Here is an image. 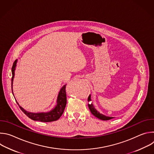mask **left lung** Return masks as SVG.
Segmentation results:
<instances>
[{"label": "left lung", "instance_id": "left-lung-1", "mask_svg": "<svg viewBox=\"0 0 154 154\" xmlns=\"http://www.w3.org/2000/svg\"><path fill=\"white\" fill-rule=\"evenodd\" d=\"M88 102L91 101V95L89 96L88 98ZM88 107H89V109L90 110L91 112V113L94 116H96V118L101 119V120H103V121H107V120H109L111 119L112 118H113V117H109V116H106L105 115H103L101 113H100L99 112H97V109L94 108V105L91 103V104H89L88 103Z\"/></svg>", "mask_w": 154, "mask_h": 154}]
</instances>
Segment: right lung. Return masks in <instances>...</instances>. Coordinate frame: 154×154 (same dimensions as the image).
<instances>
[{"label": "right lung", "mask_w": 154, "mask_h": 154, "mask_svg": "<svg viewBox=\"0 0 154 154\" xmlns=\"http://www.w3.org/2000/svg\"><path fill=\"white\" fill-rule=\"evenodd\" d=\"M17 60H16L13 63V66L11 68V72H12V78H11V89H12V93L13 92V79L14 77V71L16 66V63ZM66 85H64L60 91L57 100V105L56 106L48 112H42V113H32L29 112L24 109L23 107H21L19 104L16 101L17 105L20 107V109L23 113L27 116L29 118H30L32 120L37 121H41V122H52L58 120L61 116L63 115L64 108L66 105ZM14 96V94H13Z\"/></svg>", "instance_id": "obj_1"}]
</instances>
